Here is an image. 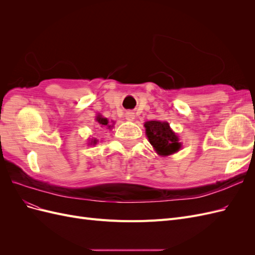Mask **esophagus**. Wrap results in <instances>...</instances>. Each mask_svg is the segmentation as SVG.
<instances>
[{
  "instance_id": "34e87169",
  "label": "esophagus",
  "mask_w": 255,
  "mask_h": 255,
  "mask_svg": "<svg viewBox=\"0 0 255 255\" xmlns=\"http://www.w3.org/2000/svg\"><path fill=\"white\" fill-rule=\"evenodd\" d=\"M126 118H127V120H128V121H132V120L135 119V115H134V113L128 112V113L126 114Z\"/></svg>"
}]
</instances>
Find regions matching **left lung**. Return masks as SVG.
Returning <instances> with one entry per match:
<instances>
[{
    "label": "left lung",
    "instance_id": "1",
    "mask_svg": "<svg viewBox=\"0 0 255 255\" xmlns=\"http://www.w3.org/2000/svg\"><path fill=\"white\" fill-rule=\"evenodd\" d=\"M145 134L154 150L160 156L171 155L181 149L182 143L168 122L151 120L144 122Z\"/></svg>",
    "mask_w": 255,
    "mask_h": 255
}]
</instances>
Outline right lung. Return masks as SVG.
<instances>
[{"mask_svg": "<svg viewBox=\"0 0 255 255\" xmlns=\"http://www.w3.org/2000/svg\"><path fill=\"white\" fill-rule=\"evenodd\" d=\"M96 121L99 123V126H100V128H109V129H112V128H113V126H114V121H112V123L109 121V119L107 118H104V117H102V115H98L97 117H96ZM89 143L88 144H97V142H98V140L96 139V138H92V139H89V141H88Z\"/></svg>", "mask_w": 255, "mask_h": 255, "instance_id": "obj_1", "label": "right lung"}]
</instances>
